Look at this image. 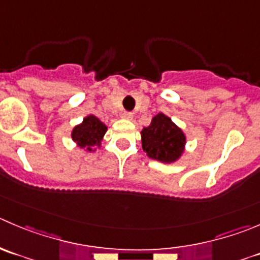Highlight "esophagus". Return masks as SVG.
Here are the masks:
<instances>
[{"mask_svg": "<svg viewBox=\"0 0 260 260\" xmlns=\"http://www.w3.org/2000/svg\"><path fill=\"white\" fill-rule=\"evenodd\" d=\"M122 118L123 119H132L133 118V113H131V112H123L122 113Z\"/></svg>", "mask_w": 260, "mask_h": 260, "instance_id": "1", "label": "esophagus"}]
</instances>
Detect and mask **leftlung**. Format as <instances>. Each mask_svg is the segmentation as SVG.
Returning <instances> with one entry per match:
<instances>
[{"label":"left lung","instance_id":"1","mask_svg":"<svg viewBox=\"0 0 260 260\" xmlns=\"http://www.w3.org/2000/svg\"><path fill=\"white\" fill-rule=\"evenodd\" d=\"M142 148L148 157L170 164L178 160L185 148V135L164 113L152 118L151 124L141 131Z\"/></svg>","mask_w":260,"mask_h":260}]
</instances>
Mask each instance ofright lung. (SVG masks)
Instances as JSON below:
<instances>
[{"label":"right lung","mask_w":260,"mask_h":260,"mask_svg":"<svg viewBox=\"0 0 260 260\" xmlns=\"http://www.w3.org/2000/svg\"><path fill=\"white\" fill-rule=\"evenodd\" d=\"M107 129L108 127L99 118L90 114L84 118L81 124L72 129L71 137L79 147L86 148V151H95L94 147H100L102 145Z\"/></svg>","instance_id":"obj_1"}]
</instances>
